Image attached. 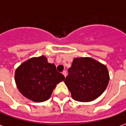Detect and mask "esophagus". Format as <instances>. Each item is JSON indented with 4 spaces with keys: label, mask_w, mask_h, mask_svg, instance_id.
I'll return each instance as SVG.
<instances>
[{
    "label": "esophagus",
    "mask_w": 126,
    "mask_h": 126,
    "mask_svg": "<svg viewBox=\"0 0 126 126\" xmlns=\"http://www.w3.org/2000/svg\"><path fill=\"white\" fill-rule=\"evenodd\" d=\"M62 74H63V75H64V77H65V78H66V76H67V73H66V70H64V71H63V72H62Z\"/></svg>",
    "instance_id": "obj_1"
}]
</instances>
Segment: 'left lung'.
Instances as JSON below:
<instances>
[{
    "label": "left lung",
    "mask_w": 126,
    "mask_h": 126,
    "mask_svg": "<svg viewBox=\"0 0 126 126\" xmlns=\"http://www.w3.org/2000/svg\"><path fill=\"white\" fill-rule=\"evenodd\" d=\"M109 80L110 75L105 65L91 58H77L68 69L64 82L73 99L89 102L104 92Z\"/></svg>",
    "instance_id": "8db88e82"
}]
</instances>
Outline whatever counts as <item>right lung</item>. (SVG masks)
I'll return each instance as SVG.
<instances>
[{"label":"right lung","mask_w":126,"mask_h":126,"mask_svg":"<svg viewBox=\"0 0 126 126\" xmlns=\"http://www.w3.org/2000/svg\"><path fill=\"white\" fill-rule=\"evenodd\" d=\"M54 64H49L44 56L28 60L16 68L15 79L23 96L35 102L49 99L56 84L64 80Z\"/></svg>","instance_id":"1"}]
</instances>
